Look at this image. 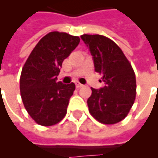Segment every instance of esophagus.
Wrapping results in <instances>:
<instances>
[{
  "instance_id": "1",
  "label": "esophagus",
  "mask_w": 158,
  "mask_h": 158,
  "mask_svg": "<svg viewBox=\"0 0 158 158\" xmlns=\"http://www.w3.org/2000/svg\"><path fill=\"white\" fill-rule=\"evenodd\" d=\"M75 85H76L77 89H79V88H82V87L84 86L83 84H80V83H79V82H77V83H75Z\"/></svg>"
}]
</instances>
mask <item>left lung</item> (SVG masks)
<instances>
[{
    "mask_svg": "<svg viewBox=\"0 0 158 158\" xmlns=\"http://www.w3.org/2000/svg\"><path fill=\"white\" fill-rule=\"evenodd\" d=\"M94 58L95 71L106 84L101 89L91 88L88 99L90 114L102 124L114 125L127 116L136 97L133 67L115 42L99 34L81 35Z\"/></svg>",
    "mask_w": 158,
    "mask_h": 158,
    "instance_id": "8db88e82",
    "label": "left lung"
}]
</instances>
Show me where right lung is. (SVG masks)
Masks as SVG:
<instances>
[{
	"label": "right lung",
	"mask_w": 158,
	"mask_h": 158,
	"mask_svg": "<svg viewBox=\"0 0 158 158\" xmlns=\"http://www.w3.org/2000/svg\"><path fill=\"white\" fill-rule=\"evenodd\" d=\"M80 38L51 32L33 48L20 75V95L28 115L37 124L52 126L65 116L75 84L56 82L62 62L79 45Z\"/></svg>",
	"instance_id": "right-lung-1"
}]
</instances>
